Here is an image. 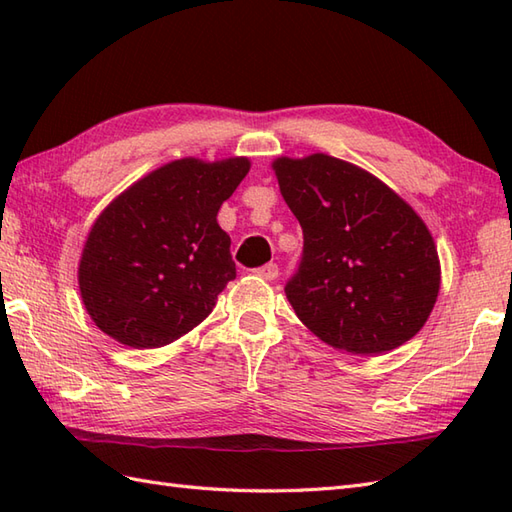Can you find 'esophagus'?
<instances>
[{
    "instance_id": "1",
    "label": "esophagus",
    "mask_w": 512,
    "mask_h": 512,
    "mask_svg": "<svg viewBox=\"0 0 512 512\" xmlns=\"http://www.w3.org/2000/svg\"><path fill=\"white\" fill-rule=\"evenodd\" d=\"M255 275L261 277V279H266V281H275L279 277V268H277V264H266V266L257 268Z\"/></svg>"
}]
</instances>
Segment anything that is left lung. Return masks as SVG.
<instances>
[{
  "instance_id": "8db88e82",
  "label": "left lung",
  "mask_w": 512,
  "mask_h": 512,
  "mask_svg": "<svg viewBox=\"0 0 512 512\" xmlns=\"http://www.w3.org/2000/svg\"><path fill=\"white\" fill-rule=\"evenodd\" d=\"M283 200L303 229L299 272L285 296L329 347L379 355L430 318L441 261L406 200L358 165L316 152L272 161Z\"/></svg>"
}]
</instances>
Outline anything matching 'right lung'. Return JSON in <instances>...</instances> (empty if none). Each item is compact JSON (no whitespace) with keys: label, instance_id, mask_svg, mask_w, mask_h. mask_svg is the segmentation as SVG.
I'll use <instances>...</instances> for the list:
<instances>
[{"label":"right lung","instance_id":"add662e5","mask_svg":"<svg viewBox=\"0 0 512 512\" xmlns=\"http://www.w3.org/2000/svg\"><path fill=\"white\" fill-rule=\"evenodd\" d=\"M248 170L246 157L176 159L104 207L78 264L95 327L126 347L159 349L211 314L235 279L218 211Z\"/></svg>","mask_w":512,"mask_h":512}]
</instances>
